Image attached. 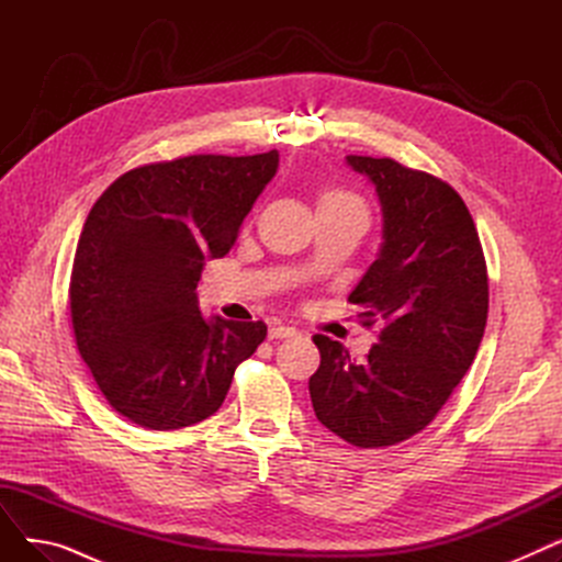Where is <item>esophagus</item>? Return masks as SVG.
I'll return each mask as SVG.
<instances>
[{"label": "esophagus", "mask_w": 562, "mask_h": 562, "mask_svg": "<svg viewBox=\"0 0 562 562\" xmlns=\"http://www.w3.org/2000/svg\"><path fill=\"white\" fill-rule=\"evenodd\" d=\"M271 339H289V337H299V330L291 326H282V323H276V326L269 328Z\"/></svg>", "instance_id": "obj_1"}]
</instances>
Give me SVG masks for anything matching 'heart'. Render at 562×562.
<instances>
[{"label": "heart", "mask_w": 562, "mask_h": 562, "mask_svg": "<svg viewBox=\"0 0 562 562\" xmlns=\"http://www.w3.org/2000/svg\"><path fill=\"white\" fill-rule=\"evenodd\" d=\"M318 204H335V206H364L356 195H350L348 191L339 189H328L323 191L318 198Z\"/></svg>", "instance_id": "1"}]
</instances>
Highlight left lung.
<instances>
[{
    "instance_id": "left-lung-1",
    "label": "left lung",
    "mask_w": 562,
    "mask_h": 562,
    "mask_svg": "<svg viewBox=\"0 0 562 562\" xmlns=\"http://www.w3.org/2000/svg\"><path fill=\"white\" fill-rule=\"evenodd\" d=\"M382 206L378 259L350 303L378 326L358 362L314 335L321 364L310 378L316 419L360 449L392 447L424 430L469 371L487 323V266L464 200L437 177L394 159L346 157Z\"/></svg>"
}]
</instances>
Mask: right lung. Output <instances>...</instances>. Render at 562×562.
<instances>
[{
  "instance_id": "add662e5",
  "label": "right lung",
  "mask_w": 562,
  "mask_h": 562,
  "mask_svg": "<svg viewBox=\"0 0 562 562\" xmlns=\"http://www.w3.org/2000/svg\"><path fill=\"white\" fill-rule=\"evenodd\" d=\"M278 150L138 166L88 214L70 276L79 356L117 415L147 430L193 426L223 405L266 339L263 321H206L198 280L229 252Z\"/></svg>"
}]
</instances>
